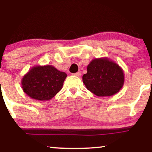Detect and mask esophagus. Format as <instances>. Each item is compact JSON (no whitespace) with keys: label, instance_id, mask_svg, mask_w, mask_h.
Masks as SVG:
<instances>
[{"label":"esophagus","instance_id":"obj_1","mask_svg":"<svg viewBox=\"0 0 152 152\" xmlns=\"http://www.w3.org/2000/svg\"><path fill=\"white\" fill-rule=\"evenodd\" d=\"M74 76H77V77H80V76H81V73L80 72V71H78V72L76 73V74H74Z\"/></svg>","mask_w":152,"mask_h":152}]
</instances>
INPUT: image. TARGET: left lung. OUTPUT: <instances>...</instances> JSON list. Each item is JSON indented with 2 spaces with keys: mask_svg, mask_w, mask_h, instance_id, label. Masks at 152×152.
<instances>
[{
  "mask_svg": "<svg viewBox=\"0 0 152 152\" xmlns=\"http://www.w3.org/2000/svg\"><path fill=\"white\" fill-rule=\"evenodd\" d=\"M82 78L87 89L97 96H110L122 88L124 73L116 63L104 57L93 59Z\"/></svg>",
  "mask_w": 152,
  "mask_h": 152,
  "instance_id": "left-lung-1",
  "label": "left lung"
}]
</instances>
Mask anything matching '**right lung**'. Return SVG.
Listing matches in <instances>:
<instances>
[{
	"label": "right lung",
	"mask_w": 152,
	"mask_h": 152,
	"mask_svg": "<svg viewBox=\"0 0 152 152\" xmlns=\"http://www.w3.org/2000/svg\"><path fill=\"white\" fill-rule=\"evenodd\" d=\"M66 76L51 65L36 66L22 78L23 91L35 100H50L61 90Z\"/></svg>",
	"instance_id": "right-lung-1"
}]
</instances>
